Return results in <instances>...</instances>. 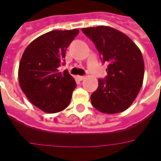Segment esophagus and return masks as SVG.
Returning <instances> with one entry per match:
<instances>
[{"label": "esophagus", "instance_id": "esophagus-1", "mask_svg": "<svg viewBox=\"0 0 161 161\" xmlns=\"http://www.w3.org/2000/svg\"><path fill=\"white\" fill-rule=\"evenodd\" d=\"M84 78H85V77H84V76H77V79H78L79 81L84 80Z\"/></svg>", "mask_w": 161, "mask_h": 161}]
</instances>
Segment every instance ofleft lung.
<instances>
[{"label": "left lung", "mask_w": 161, "mask_h": 161, "mask_svg": "<svg viewBox=\"0 0 161 161\" xmlns=\"http://www.w3.org/2000/svg\"><path fill=\"white\" fill-rule=\"evenodd\" d=\"M82 31L96 45L108 75L98 80L90 96L93 107L105 114L126 110L142 85L144 62L141 51L130 38L108 26L83 28Z\"/></svg>", "instance_id": "left-lung-1"}]
</instances>
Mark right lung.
Listing matches in <instances>:
<instances>
[{
    "label": "right lung",
    "mask_w": 161,
    "mask_h": 161,
    "mask_svg": "<svg viewBox=\"0 0 161 161\" xmlns=\"http://www.w3.org/2000/svg\"><path fill=\"white\" fill-rule=\"evenodd\" d=\"M79 31H52L39 36L24 52L19 68L23 92L32 104L49 114L64 110L71 102L76 88L74 78L65 65V51Z\"/></svg>",
    "instance_id": "right-lung-1"
}]
</instances>
